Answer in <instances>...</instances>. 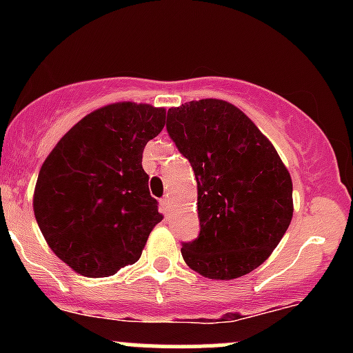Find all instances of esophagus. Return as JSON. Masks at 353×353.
<instances>
[{"label":"esophagus","mask_w":353,"mask_h":353,"mask_svg":"<svg viewBox=\"0 0 353 353\" xmlns=\"http://www.w3.org/2000/svg\"><path fill=\"white\" fill-rule=\"evenodd\" d=\"M160 208H162L163 215H167V213H169V208H170V199H169V196L160 199Z\"/></svg>","instance_id":"1"}]
</instances>
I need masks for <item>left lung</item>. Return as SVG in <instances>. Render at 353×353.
Listing matches in <instances>:
<instances>
[{"label":"left lung","mask_w":353,"mask_h":353,"mask_svg":"<svg viewBox=\"0 0 353 353\" xmlns=\"http://www.w3.org/2000/svg\"><path fill=\"white\" fill-rule=\"evenodd\" d=\"M167 133L198 183L199 236L183 243L184 261L212 280L248 275L268 259L290 225L287 167L243 110L219 99L169 109Z\"/></svg>","instance_id":"left-lung-1"}]
</instances>
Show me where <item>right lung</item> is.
<instances>
[{"label": "right lung", "instance_id": "right-lung-1", "mask_svg": "<svg viewBox=\"0 0 353 353\" xmlns=\"http://www.w3.org/2000/svg\"><path fill=\"white\" fill-rule=\"evenodd\" d=\"M165 126V109L134 102L101 108L58 141L39 172L34 213L46 243L88 279L140 259L163 219L141 167L143 148Z\"/></svg>", "mask_w": 353, "mask_h": 353}]
</instances>
